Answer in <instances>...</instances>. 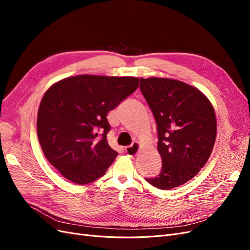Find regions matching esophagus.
<instances>
[{
  "mask_svg": "<svg viewBox=\"0 0 250 250\" xmlns=\"http://www.w3.org/2000/svg\"><path fill=\"white\" fill-rule=\"evenodd\" d=\"M140 150H141V145H140V143H138V142H134L131 146L125 148L126 153L128 155H130V156L137 155L140 152Z\"/></svg>",
  "mask_w": 250,
  "mask_h": 250,
  "instance_id": "esophagus-1",
  "label": "esophagus"
}]
</instances>
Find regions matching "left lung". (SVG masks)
<instances>
[{
	"instance_id": "1",
	"label": "left lung",
	"mask_w": 250,
	"mask_h": 250,
	"mask_svg": "<svg viewBox=\"0 0 250 250\" xmlns=\"http://www.w3.org/2000/svg\"><path fill=\"white\" fill-rule=\"evenodd\" d=\"M141 92L157 125L162 172L146 178L161 190L179 187L197 175L213 151L217 120L213 105L198 88L169 78H141Z\"/></svg>"
}]
</instances>
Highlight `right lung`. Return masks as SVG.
<instances>
[{
	"mask_svg": "<svg viewBox=\"0 0 250 250\" xmlns=\"http://www.w3.org/2000/svg\"><path fill=\"white\" fill-rule=\"evenodd\" d=\"M137 77L79 75L51 85L37 113V135L44 156L72 183L103 176L118 155L110 148L107 113L138 88Z\"/></svg>",
	"mask_w": 250,
	"mask_h": 250,
	"instance_id": "add662e5",
	"label": "right lung"
}]
</instances>
